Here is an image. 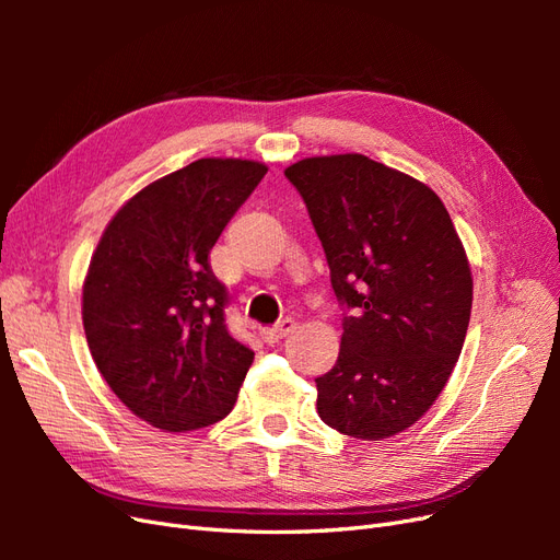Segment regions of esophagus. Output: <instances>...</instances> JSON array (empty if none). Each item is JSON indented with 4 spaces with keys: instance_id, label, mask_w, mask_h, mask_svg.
<instances>
[{
    "instance_id": "esophagus-1",
    "label": "esophagus",
    "mask_w": 560,
    "mask_h": 560,
    "mask_svg": "<svg viewBox=\"0 0 560 560\" xmlns=\"http://www.w3.org/2000/svg\"><path fill=\"white\" fill-rule=\"evenodd\" d=\"M294 327H296V322L292 319V317H282L278 325L273 327V329H268V331H264V338H266V343H278L280 338H284L287 334L290 331H294Z\"/></svg>"
}]
</instances>
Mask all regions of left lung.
Returning a JSON list of instances; mask_svg holds the SVG:
<instances>
[{
  "label": "left lung",
  "instance_id": "8db88e82",
  "mask_svg": "<svg viewBox=\"0 0 560 560\" xmlns=\"http://www.w3.org/2000/svg\"><path fill=\"white\" fill-rule=\"evenodd\" d=\"M306 202L343 306L341 352L315 378L317 413L381 442L425 416L460 358L471 270L439 196L362 154L284 171Z\"/></svg>",
  "mask_w": 560,
  "mask_h": 560
}]
</instances>
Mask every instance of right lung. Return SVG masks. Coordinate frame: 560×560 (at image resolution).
<instances>
[{
    "label": "right lung",
    "instance_id": "1",
    "mask_svg": "<svg viewBox=\"0 0 560 560\" xmlns=\"http://www.w3.org/2000/svg\"><path fill=\"white\" fill-rule=\"evenodd\" d=\"M268 167L198 159L114 214L83 282V329L100 374L165 432L231 413L254 352L229 334L226 287L208 254Z\"/></svg>",
    "mask_w": 560,
    "mask_h": 560
}]
</instances>
